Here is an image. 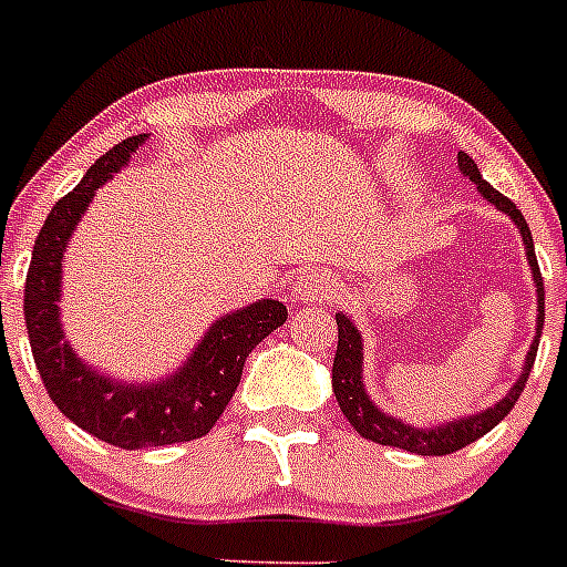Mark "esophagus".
Listing matches in <instances>:
<instances>
[{
  "label": "esophagus",
  "mask_w": 567,
  "mask_h": 567,
  "mask_svg": "<svg viewBox=\"0 0 567 567\" xmlns=\"http://www.w3.org/2000/svg\"><path fill=\"white\" fill-rule=\"evenodd\" d=\"M331 292H334V275H329L326 269H311V272L298 275L292 300L295 303H323Z\"/></svg>",
  "instance_id": "1"
}]
</instances>
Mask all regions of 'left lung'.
Instances as JSON below:
<instances>
[{
	"instance_id": "8db88e82",
	"label": "left lung",
	"mask_w": 567,
	"mask_h": 567,
	"mask_svg": "<svg viewBox=\"0 0 567 567\" xmlns=\"http://www.w3.org/2000/svg\"><path fill=\"white\" fill-rule=\"evenodd\" d=\"M458 168L461 174L466 176L470 182H475L477 190L486 196V202L503 210L508 219L517 225L520 230L523 244H526V258L528 267H532L534 275V287H537V337H534L532 348H528L526 362H523V373L517 377V382L512 385V391L495 404V408H486L475 415H464L458 422H444L439 427H410L404 424L402 419L396 415H388L371 402V396L365 393V385H362V337L357 331V326L351 323V318H346L342 311H337V354H334V365H331V388H334L337 404H340L342 415H346L351 427L368 441H377V444L385 446H399V450H408V453L415 455H450L461 446L472 444L481 435L489 433L492 427L503 422L508 415V410L514 408V402L520 399L523 388L528 382V373H532L534 357H537V346H539V334H543V323H545V289H543V275H539L537 267V256H534V238L532 230H528L526 219H523V213L517 210L512 199L495 190L489 182L481 176L477 171L475 159L466 157L464 152H458Z\"/></svg>"
}]
</instances>
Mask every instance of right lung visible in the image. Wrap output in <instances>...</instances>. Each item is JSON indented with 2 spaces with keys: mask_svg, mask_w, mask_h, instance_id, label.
Returning <instances> with one entry per match:
<instances>
[{
  "mask_svg": "<svg viewBox=\"0 0 567 567\" xmlns=\"http://www.w3.org/2000/svg\"><path fill=\"white\" fill-rule=\"evenodd\" d=\"M145 140L148 134H134L109 148L75 188L55 202L35 238L24 280V323L47 393L70 422L121 450L185 444L210 433L241 382L249 351L287 320V306L272 298L230 311L207 329L185 365L152 385L103 377L72 351L59 320L66 241L95 190Z\"/></svg>",
  "mask_w": 567,
  "mask_h": 567,
  "instance_id": "right-lung-1",
  "label": "right lung"
}]
</instances>
